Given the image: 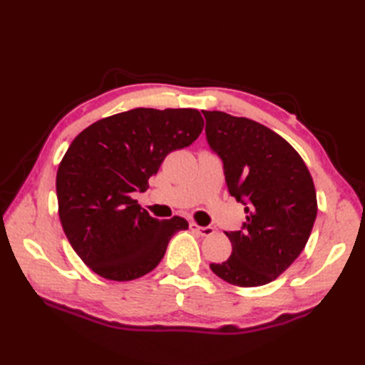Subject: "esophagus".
I'll return each mask as SVG.
<instances>
[{"mask_svg": "<svg viewBox=\"0 0 365 365\" xmlns=\"http://www.w3.org/2000/svg\"><path fill=\"white\" fill-rule=\"evenodd\" d=\"M190 229L197 230L202 237H210L215 234V227L212 226H197L196 222H190Z\"/></svg>", "mask_w": 365, "mask_h": 365, "instance_id": "34e87169", "label": "esophagus"}]
</instances>
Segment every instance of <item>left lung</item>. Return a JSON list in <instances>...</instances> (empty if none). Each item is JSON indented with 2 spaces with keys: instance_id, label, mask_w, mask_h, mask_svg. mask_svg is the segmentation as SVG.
I'll use <instances>...</instances> for the list:
<instances>
[{
  "instance_id": "left-lung-1",
  "label": "left lung",
  "mask_w": 365,
  "mask_h": 365,
  "mask_svg": "<svg viewBox=\"0 0 365 365\" xmlns=\"http://www.w3.org/2000/svg\"><path fill=\"white\" fill-rule=\"evenodd\" d=\"M205 136L222 163L230 192L246 221L229 230L230 257L210 263L222 281L265 285L304 250L317 218V192L299 153L273 130L222 111H202Z\"/></svg>"
}]
</instances>
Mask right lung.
Returning a JSON list of instances; mask_svg holds the SVG:
<instances>
[{
  "label": "right lung",
  "mask_w": 365,
  "mask_h": 365,
  "mask_svg": "<svg viewBox=\"0 0 365 365\" xmlns=\"http://www.w3.org/2000/svg\"><path fill=\"white\" fill-rule=\"evenodd\" d=\"M204 128L197 110L135 108L92 123L73 139L56 174L59 220L73 251L105 279L131 281L161 262L188 221L152 218L131 199L149 188L166 155Z\"/></svg>",
  "instance_id": "right-lung-1"
}]
</instances>
